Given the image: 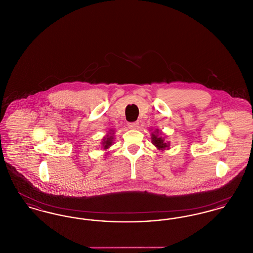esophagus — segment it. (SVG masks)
<instances>
[{"mask_svg":"<svg viewBox=\"0 0 253 253\" xmlns=\"http://www.w3.org/2000/svg\"><path fill=\"white\" fill-rule=\"evenodd\" d=\"M138 125H139V123H138L137 121H135V122H130V123H128V128H129V129H137Z\"/></svg>","mask_w":253,"mask_h":253,"instance_id":"34e87169","label":"esophagus"}]
</instances>
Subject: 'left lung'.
Listing matches in <instances>:
<instances>
[{
	"mask_svg": "<svg viewBox=\"0 0 253 253\" xmlns=\"http://www.w3.org/2000/svg\"><path fill=\"white\" fill-rule=\"evenodd\" d=\"M165 138L166 136H163L162 132H160L158 129H156L154 132H151L152 143L157 147V150L161 152L169 149V142L166 141Z\"/></svg>",
	"mask_w": 253,
	"mask_h": 253,
	"instance_id": "8db88e82",
	"label": "left lung"
}]
</instances>
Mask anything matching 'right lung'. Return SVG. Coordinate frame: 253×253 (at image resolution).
Returning <instances> with one entry per match:
<instances>
[{"label": "right lung", "instance_id": "obj_1", "mask_svg": "<svg viewBox=\"0 0 253 253\" xmlns=\"http://www.w3.org/2000/svg\"><path fill=\"white\" fill-rule=\"evenodd\" d=\"M114 134H115V131L114 130H110L108 133L103 136L102 141H101V148L103 150H108L109 148L113 145V141H114Z\"/></svg>", "mask_w": 253, "mask_h": 253}]
</instances>
